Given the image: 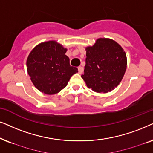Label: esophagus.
Returning <instances> with one entry per match:
<instances>
[{
    "instance_id": "obj_1",
    "label": "esophagus",
    "mask_w": 153,
    "mask_h": 153,
    "mask_svg": "<svg viewBox=\"0 0 153 153\" xmlns=\"http://www.w3.org/2000/svg\"><path fill=\"white\" fill-rule=\"evenodd\" d=\"M83 71H84V68H83V67L79 66L78 67V73H80V74H82V73H83Z\"/></svg>"
}]
</instances>
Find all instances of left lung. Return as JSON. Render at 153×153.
<instances>
[{"instance_id": "8db88e82", "label": "left lung", "mask_w": 153, "mask_h": 153, "mask_svg": "<svg viewBox=\"0 0 153 153\" xmlns=\"http://www.w3.org/2000/svg\"><path fill=\"white\" fill-rule=\"evenodd\" d=\"M86 50V64L81 75L88 88L95 92L113 90L123 80L127 59L123 48L110 38H100Z\"/></svg>"}]
</instances>
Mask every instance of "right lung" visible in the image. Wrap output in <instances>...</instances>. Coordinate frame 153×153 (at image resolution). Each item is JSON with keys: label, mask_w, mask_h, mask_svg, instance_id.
Listing matches in <instances>:
<instances>
[{"label": "right lung", "mask_w": 153, "mask_h": 153, "mask_svg": "<svg viewBox=\"0 0 153 153\" xmlns=\"http://www.w3.org/2000/svg\"><path fill=\"white\" fill-rule=\"evenodd\" d=\"M66 51L55 40H49L37 45L28 54V74L40 91L50 95L59 93L78 72L76 67L71 66Z\"/></svg>", "instance_id": "1"}]
</instances>
